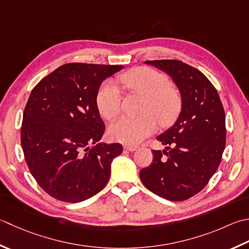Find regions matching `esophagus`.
Masks as SVG:
<instances>
[{
    "label": "esophagus",
    "mask_w": 249,
    "mask_h": 249,
    "mask_svg": "<svg viewBox=\"0 0 249 249\" xmlns=\"http://www.w3.org/2000/svg\"><path fill=\"white\" fill-rule=\"evenodd\" d=\"M137 149H138L137 145H131V144H125L124 145V150L130 151V152H133V151H136Z\"/></svg>",
    "instance_id": "34e87169"
}]
</instances>
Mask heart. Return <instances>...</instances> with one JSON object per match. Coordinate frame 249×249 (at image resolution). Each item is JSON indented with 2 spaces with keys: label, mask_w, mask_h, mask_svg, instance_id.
<instances>
[{
  "label": "heart",
  "mask_w": 249,
  "mask_h": 249,
  "mask_svg": "<svg viewBox=\"0 0 249 249\" xmlns=\"http://www.w3.org/2000/svg\"><path fill=\"white\" fill-rule=\"evenodd\" d=\"M120 82L126 89L145 96L143 114L123 116L109 127L111 139L119 142L136 144L152 135L158 128L159 120L166 125L177 115L181 106L179 91L169 85V80L163 73L151 68H136L120 76ZM96 104L100 114L107 120H113L120 113L122 96L114 82L107 81L96 96Z\"/></svg>",
  "instance_id": "heart-1"
}]
</instances>
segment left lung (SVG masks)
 Masks as SVG:
<instances>
[{"label": "left lung", "mask_w": 249, "mask_h": 249, "mask_svg": "<svg viewBox=\"0 0 249 249\" xmlns=\"http://www.w3.org/2000/svg\"><path fill=\"white\" fill-rule=\"evenodd\" d=\"M144 63L172 77L181 96V109L173 126L157 137L166 147L152 151V163L140 170V179L160 197L184 201L204 189L221 162L225 110L215 87L196 68L179 60Z\"/></svg>", "instance_id": "obj_1"}]
</instances>
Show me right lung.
Listing matches in <instances>:
<instances>
[{
  "instance_id": "1",
  "label": "right lung",
  "mask_w": 249,
  "mask_h": 249,
  "mask_svg": "<svg viewBox=\"0 0 249 249\" xmlns=\"http://www.w3.org/2000/svg\"><path fill=\"white\" fill-rule=\"evenodd\" d=\"M123 66L67 63L32 89L23 111L21 147L44 191L67 203L94 196L108 183L120 143L100 142L105 123L96 96Z\"/></svg>"
}]
</instances>
